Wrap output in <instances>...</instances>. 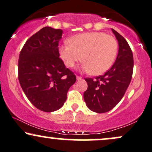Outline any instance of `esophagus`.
<instances>
[{"mask_svg":"<svg viewBox=\"0 0 152 152\" xmlns=\"http://www.w3.org/2000/svg\"><path fill=\"white\" fill-rule=\"evenodd\" d=\"M76 78H77V80H81L82 77H81V76H76Z\"/></svg>","mask_w":152,"mask_h":152,"instance_id":"1","label":"esophagus"}]
</instances>
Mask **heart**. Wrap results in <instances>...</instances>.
<instances>
[{
    "label": "heart",
    "instance_id": "1",
    "mask_svg": "<svg viewBox=\"0 0 152 152\" xmlns=\"http://www.w3.org/2000/svg\"><path fill=\"white\" fill-rule=\"evenodd\" d=\"M69 44L59 47L64 64L73 68L83 60V69L94 75L105 73L112 66L118 51V43L113 36L104 32H88L72 36Z\"/></svg>",
    "mask_w": 152,
    "mask_h": 152
}]
</instances>
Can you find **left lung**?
<instances>
[{
	"label": "left lung",
	"mask_w": 152,
	"mask_h": 152,
	"mask_svg": "<svg viewBox=\"0 0 152 152\" xmlns=\"http://www.w3.org/2000/svg\"><path fill=\"white\" fill-rule=\"evenodd\" d=\"M118 43L116 60L104 75L94 78H86L88 88L83 93L87 107L96 113H105L114 108L121 100L133 74L132 50L124 38L111 29Z\"/></svg>",
	"instance_id": "obj_1"
}]
</instances>
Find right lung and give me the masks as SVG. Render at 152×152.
<instances>
[{
	"label": "right lung",
	"mask_w": 152,
	"mask_h": 152,
	"mask_svg": "<svg viewBox=\"0 0 152 152\" xmlns=\"http://www.w3.org/2000/svg\"><path fill=\"white\" fill-rule=\"evenodd\" d=\"M63 31L44 27L27 40L19 55L18 76L23 91L35 107L51 112L62 107L76 81L60 58Z\"/></svg>",
	"instance_id": "1"
}]
</instances>
